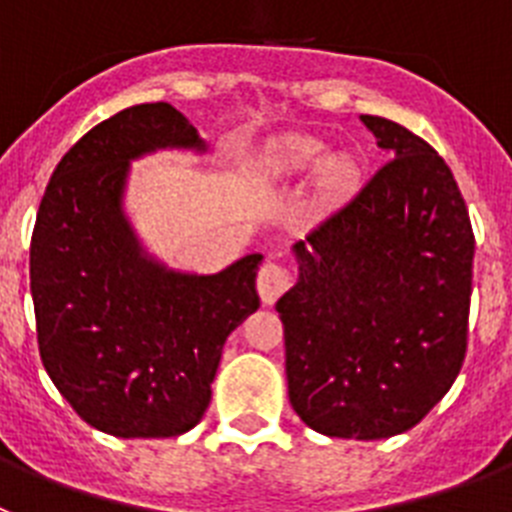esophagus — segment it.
<instances>
[{
    "instance_id": "34e87169",
    "label": "esophagus",
    "mask_w": 512,
    "mask_h": 512,
    "mask_svg": "<svg viewBox=\"0 0 512 512\" xmlns=\"http://www.w3.org/2000/svg\"><path fill=\"white\" fill-rule=\"evenodd\" d=\"M291 286L289 270L278 263H265L257 273V291L263 304H276Z\"/></svg>"
}]
</instances>
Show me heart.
Segmentation results:
<instances>
[{
  "mask_svg": "<svg viewBox=\"0 0 512 512\" xmlns=\"http://www.w3.org/2000/svg\"><path fill=\"white\" fill-rule=\"evenodd\" d=\"M328 156L322 140L307 135L286 137L273 153L276 171L281 174H307L320 166V192L328 203H341L359 187L362 171L349 156Z\"/></svg>",
  "mask_w": 512,
  "mask_h": 512,
  "instance_id": "heart-1",
  "label": "heart"
}]
</instances>
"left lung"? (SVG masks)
Listing matches in <instances>:
<instances>
[{"instance_id": "obj_1", "label": "left lung", "mask_w": 512, "mask_h": 512, "mask_svg": "<svg viewBox=\"0 0 512 512\" xmlns=\"http://www.w3.org/2000/svg\"><path fill=\"white\" fill-rule=\"evenodd\" d=\"M390 161L294 244L278 299L289 401L328 437L416 427L466 359L474 231L448 163L401 124L362 114Z\"/></svg>"}]
</instances>
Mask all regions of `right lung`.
<instances>
[{
    "label": "right lung",
    "mask_w": 512,
    "mask_h": 512,
    "mask_svg": "<svg viewBox=\"0 0 512 512\" xmlns=\"http://www.w3.org/2000/svg\"><path fill=\"white\" fill-rule=\"evenodd\" d=\"M205 150L171 103L96 124L46 184L30 239L41 362L75 414L114 437H176L203 419L226 338L257 307L247 255L216 276L166 270L140 247L122 197L132 158Z\"/></svg>",
    "instance_id": "obj_1"
}]
</instances>
